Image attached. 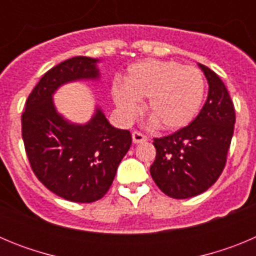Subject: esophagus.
I'll list each match as a JSON object with an SVG mask.
<instances>
[{
	"label": "esophagus",
	"instance_id": "obj_1",
	"mask_svg": "<svg viewBox=\"0 0 256 256\" xmlns=\"http://www.w3.org/2000/svg\"><path fill=\"white\" fill-rule=\"evenodd\" d=\"M132 137H133V142H134V144H142V142L148 141V136H144V133L138 132V130L133 132Z\"/></svg>",
	"mask_w": 256,
	"mask_h": 256
}]
</instances>
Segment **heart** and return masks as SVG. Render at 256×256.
<instances>
[{"mask_svg":"<svg viewBox=\"0 0 256 256\" xmlns=\"http://www.w3.org/2000/svg\"><path fill=\"white\" fill-rule=\"evenodd\" d=\"M204 94L205 80L200 70L176 61H138L130 66L124 84L112 86V97L124 116H134L138 101L148 98V116L165 130L191 123Z\"/></svg>","mask_w":256,"mask_h":256,"instance_id":"1","label":"heart"}]
</instances>
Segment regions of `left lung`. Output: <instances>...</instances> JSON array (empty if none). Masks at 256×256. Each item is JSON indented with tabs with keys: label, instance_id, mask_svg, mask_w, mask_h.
Wrapping results in <instances>:
<instances>
[{
	"label": "left lung",
	"instance_id": "left-lung-1",
	"mask_svg": "<svg viewBox=\"0 0 256 256\" xmlns=\"http://www.w3.org/2000/svg\"><path fill=\"white\" fill-rule=\"evenodd\" d=\"M200 68L209 83L201 112L188 126L152 142L156 158L151 177L173 198L198 196L216 182L234 136L236 114L227 88L212 70L201 64Z\"/></svg>",
	"mask_w": 256,
	"mask_h": 256
}]
</instances>
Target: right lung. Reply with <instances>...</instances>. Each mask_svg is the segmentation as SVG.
<instances>
[{"instance_id": "obj_1", "label": "right lung", "mask_w": 256, "mask_h": 256, "mask_svg": "<svg viewBox=\"0 0 256 256\" xmlns=\"http://www.w3.org/2000/svg\"><path fill=\"white\" fill-rule=\"evenodd\" d=\"M96 62L76 56L50 69L28 96L22 115V141L36 177L55 195L80 204L104 198L132 144L130 130L110 126L98 108L86 126L68 123L56 112V88L98 78Z\"/></svg>"}]
</instances>
